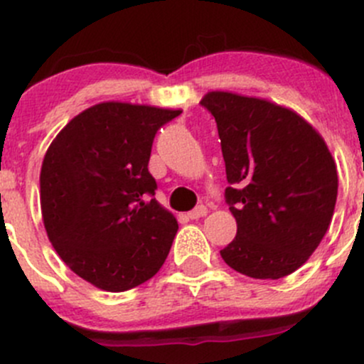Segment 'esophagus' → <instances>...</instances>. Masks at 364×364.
Wrapping results in <instances>:
<instances>
[{
	"instance_id": "34e87169",
	"label": "esophagus",
	"mask_w": 364,
	"mask_h": 364,
	"mask_svg": "<svg viewBox=\"0 0 364 364\" xmlns=\"http://www.w3.org/2000/svg\"><path fill=\"white\" fill-rule=\"evenodd\" d=\"M205 215H208V208H205V205H197L196 209H192V211L188 213V218L190 220H199Z\"/></svg>"
}]
</instances>
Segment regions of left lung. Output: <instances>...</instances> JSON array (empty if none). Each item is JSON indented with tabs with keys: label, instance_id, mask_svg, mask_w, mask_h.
I'll return each instance as SVG.
<instances>
[{
	"label": "left lung",
	"instance_id": "left-lung-1",
	"mask_svg": "<svg viewBox=\"0 0 364 364\" xmlns=\"http://www.w3.org/2000/svg\"><path fill=\"white\" fill-rule=\"evenodd\" d=\"M222 142L225 200L237 223L222 259L241 274L278 280L299 269L328 232L338 193L336 165L322 135L269 100L209 91Z\"/></svg>",
	"mask_w": 364,
	"mask_h": 364
}]
</instances>
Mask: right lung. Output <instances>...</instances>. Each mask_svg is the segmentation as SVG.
Returning <instances> with one entry per match:
<instances>
[{"label": "right lung", "mask_w": 364, "mask_h": 364, "mask_svg": "<svg viewBox=\"0 0 364 364\" xmlns=\"http://www.w3.org/2000/svg\"><path fill=\"white\" fill-rule=\"evenodd\" d=\"M181 111L102 102L56 135L40 171L47 236L82 280L123 292L155 277L178 232L155 199L153 139Z\"/></svg>", "instance_id": "1"}]
</instances>
